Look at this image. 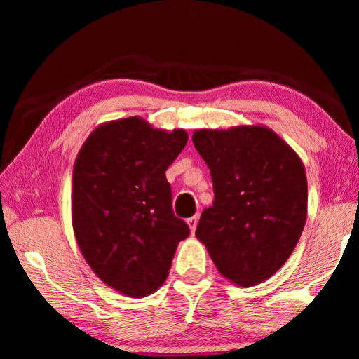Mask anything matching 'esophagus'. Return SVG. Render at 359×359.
<instances>
[{
    "label": "esophagus",
    "instance_id": "obj_1",
    "mask_svg": "<svg viewBox=\"0 0 359 359\" xmlns=\"http://www.w3.org/2000/svg\"><path fill=\"white\" fill-rule=\"evenodd\" d=\"M187 224H188V226H190V231H191V234H193L194 231H196V226H198V215L188 218Z\"/></svg>",
    "mask_w": 359,
    "mask_h": 359
}]
</instances>
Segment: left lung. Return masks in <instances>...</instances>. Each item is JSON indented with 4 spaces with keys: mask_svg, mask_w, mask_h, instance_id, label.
<instances>
[{
    "mask_svg": "<svg viewBox=\"0 0 359 359\" xmlns=\"http://www.w3.org/2000/svg\"><path fill=\"white\" fill-rule=\"evenodd\" d=\"M193 144L208 163L214 205L196 238L220 274L255 287L287 263L307 220V177L299 155L264 125L196 130Z\"/></svg>",
    "mask_w": 359,
    "mask_h": 359,
    "instance_id": "1",
    "label": "left lung"
}]
</instances>
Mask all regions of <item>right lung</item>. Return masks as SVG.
<instances>
[{
    "label": "right lung",
    "mask_w": 359,
    "mask_h": 359,
    "mask_svg": "<svg viewBox=\"0 0 359 359\" xmlns=\"http://www.w3.org/2000/svg\"><path fill=\"white\" fill-rule=\"evenodd\" d=\"M185 130L154 128L141 117L90 133L72 171V229L85 261L107 287L145 297L166 282L180 241L166 169L184 150Z\"/></svg>",
    "instance_id": "obj_1"
}]
</instances>
